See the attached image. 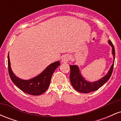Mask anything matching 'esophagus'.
<instances>
[{
  "instance_id": "34e87169",
  "label": "esophagus",
  "mask_w": 121,
  "mask_h": 121,
  "mask_svg": "<svg viewBox=\"0 0 121 121\" xmlns=\"http://www.w3.org/2000/svg\"><path fill=\"white\" fill-rule=\"evenodd\" d=\"M70 59V57L68 55H65L62 56V58L61 59V62L62 63H67L68 62L69 60Z\"/></svg>"
}]
</instances>
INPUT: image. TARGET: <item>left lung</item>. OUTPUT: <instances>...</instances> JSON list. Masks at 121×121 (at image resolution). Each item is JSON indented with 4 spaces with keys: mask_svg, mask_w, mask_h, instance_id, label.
<instances>
[{
    "mask_svg": "<svg viewBox=\"0 0 121 121\" xmlns=\"http://www.w3.org/2000/svg\"><path fill=\"white\" fill-rule=\"evenodd\" d=\"M108 43L112 47V53L113 56V64L111 65L107 74L99 80L94 82L87 81L82 75L78 65H69L70 68V77H69L70 82L73 87L77 91L83 93H89L91 91H97L109 80L113 70L114 62L115 60V49L114 45L110 40H108Z\"/></svg>",
    "mask_w": 121,
    "mask_h": 121,
    "instance_id": "obj_1",
    "label": "left lung"
}]
</instances>
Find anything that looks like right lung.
<instances>
[{
  "instance_id": "obj_1",
  "label": "right lung",
  "mask_w": 121,
  "mask_h": 121,
  "mask_svg": "<svg viewBox=\"0 0 121 121\" xmlns=\"http://www.w3.org/2000/svg\"><path fill=\"white\" fill-rule=\"evenodd\" d=\"M60 65L59 61L53 62L40 74L29 80H23L16 76L12 71L9 53L8 55V72L12 81L21 91L33 95H41L48 89L53 73Z\"/></svg>"
}]
</instances>
